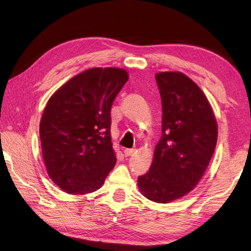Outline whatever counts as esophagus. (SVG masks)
Listing matches in <instances>:
<instances>
[{"mask_svg":"<svg viewBox=\"0 0 251 251\" xmlns=\"http://www.w3.org/2000/svg\"><path fill=\"white\" fill-rule=\"evenodd\" d=\"M134 152H135V150H128V148H127V150H125V151H124V155L128 157V156H131V155H133Z\"/></svg>","mask_w":251,"mask_h":251,"instance_id":"esophagus-1","label":"esophagus"}]
</instances>
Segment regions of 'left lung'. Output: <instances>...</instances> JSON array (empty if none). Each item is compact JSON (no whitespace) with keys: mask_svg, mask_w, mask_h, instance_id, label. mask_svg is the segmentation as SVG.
<instances>
[{"mask_svg":"<svg viewBox=\"0 0 251 251\" xmlns=\"http://www.w3.org/2000/svg\"><path fill=\"white\" fill-rule=\"evenodd\" d=\"M161 97V137L151 166L138 177L144 196L167 203L192 192L217 144V122L198 85L179 72L155 76Z\"/></svg>","mask_w":251,"mask_h":251,"instance_id":"8db88e82","label":"left lung"}]
</instances>
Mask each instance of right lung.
I'll return each mask as SVG.
<instances>
[{"instance_id": "1", "label": "right lung", "mask_w": 251, "mask_h": 251, "mask_svg": "<svg viewBox=\"0 0 251 251\" xmlns=\"http://www.w3.org/2000/svg\"><path fill=\"white\" fill-rule=\"evenodd\" d=\"M127 80L125 70L95 67L49 100L40 123L42 152L50 179L64 192H95L115 166L110 108Z\"/></svg>"}]
</instances>
